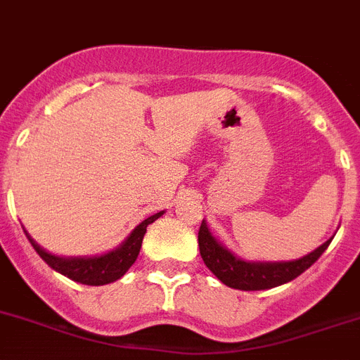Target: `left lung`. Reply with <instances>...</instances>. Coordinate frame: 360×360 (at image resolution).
Here are the masks:
<instances>
[{"instance_id":"obj_1","label":"left lung","mask_w":360,"mask_h":360,"mask_svg":"<svg viewBox=\"0 0 360 360\" xmlns=\"http://www.w3.org/2000/svg\"><path fill=\"white\" fill-rule=\"evenodd\" d=\"M199 252L208 266V270L217 277L219 281L230 288L245 290V292H254V290H268L279 284L290 283L295 277L306 271L308 268L323 255L324 250L331 243L326 240L324 245L314 250L311 254L304 255L302 259L290 262H246L243 259L236 257L232 252H228L224 246H221L212 236L206 223L202 221L199 228Z\"/></svg>"}]
</instances>
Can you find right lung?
Returning <instances> with one entry per match:
<instances>
[{
    "label": "right lung",
    "instance_id": "right-lung-1",
    "mask_svg": "<svg viewBox=\"0 0 360 360\" xmlns=\"http://www.w3.org/2000/svg\"><path fill=\"white\" fill-rule=\"evenodd\" d=\"M162 212L159 214L150 215L148 219H145L139 226H136L128 239L124 240L120 248L112 250L108 254L99 255V257H74V259H65L58 257V255H52L49 252L37 246L30 236L25 232L27 239L30 240V245L34 246L36 254L43 259V261L49 264L52 270L63 274L68 279L76 281L81 284H89V286H101V284L114 283V281L121 279L127 270L136 262L137 255H139V250H141L143 237L146 233V226L150 223H154L155 219L161 217Z\"/></svg>",
    "mask_w": 360,
    "mask_h": 360
}]
</instances>
